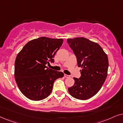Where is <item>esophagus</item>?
<instances>
[{
    "label": "esophagus",
    "instance_id": "esophagus-1",
    "mask_svg": "<svg viewBox=\"0 0 123 123\" xmlns=\"http://www.w3.org/2000/svg\"><path fill=\"white\" fill-rule=\"evenodd\" d=\"M64 76L65 77V78H70V75H66V74H65Z\"/></svg>",
    "mask_w": 123,
    "mask_h": 123
}]
</instances>
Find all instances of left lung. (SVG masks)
<instances>
[{
	"label": "left lung",
	"mask_w": 123,
	"mask_h": 123,
	"mask_svg": "<svg viewBox=\"0 0 123 123\" xmlns=\"http://www.w3.org/2000/svg\"><path fill=\"white\" fill-rule=\"evenodd\" d=\"M68 43L76 55L81 76L74 78L75 83L68 92L75 98L86 100L98 92L107 75L109 60L101 47L83 37L68 39Z\"/></svg>",
	"instance_id": "obj_1"
}]
</instances>
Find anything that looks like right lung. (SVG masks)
<instances>
[{
    "instance_id": "1",
    "label": "right lung",
    "mask_w": 123,
    "mask_h": 123,
    "mask_svg": "<svg viewBox=\"0 0 123 123\" xmlns=\"http://www.w3.org/2000/svg\"><path fill=\"white\" fill-rule=\"evenodd\" d=\"M62 39L41 37L27 43L18 53L14 64V78L18 87L27 98L45 99L51 93L53 83L62 78V72L47 68L62 46Z\"/></svg>"
}]
</instances>
